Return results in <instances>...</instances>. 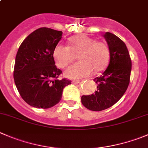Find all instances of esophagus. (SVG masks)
<instances>
[{
  "mask_svg": "<svg viewBox=\"0 0 148 148\" xmlns=\"http://www.w3.org/2000/svg\"><path fill=\"white\" fill-rule=\"evenodd\" d=\"M79 82H80L79 80H73V81H72V83L74 84H78Z\"/></svg>",
  "mask_w": 148,
  "mask_h": 148,
  "instance_id": "1",
  "label": "esophagus"
}]
</instances>
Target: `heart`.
<instances>
[{
	"mask_svg": "<svg viewBox=\"0 0 148 148\" xmlns=\"http://www.w3.org/2000/svg\"><path fill=\"white\" fill-rule=\"evenodd\" d=\"M69 46L57 45L53 51L56 64L66 68L78 54L80 61L70 66L65 71L67 78L78 79L88 76L94 71L103 70L108 64L110 51L108 45L102 41L85 35L73 36L69 40Z\"/></svg>",
	"mask_w": 148,
	"mask_h": 148,
	"instance_id": "b5f03b06",
	"label": "heart"
}]
</instances>
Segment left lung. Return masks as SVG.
<instances>
[{
  "label": "left lung",
  "mask_w": 148,
  "mask_h": 148,
  "mask_svg": "<svg viewBox=\"0 0 148 148\" xmlns=\"http://www.w3.org/2000/svg\"><path fill=\"white\" fill-rule=\"evenodd\" d=\"M110 51L109 65L94 78L97 84L94 94L81 97L83 105L93 111H101L115 105L126 92L130 82L132 60L124 42L107 32L104 35Z\"/></svg>",
  "instance_id": "1"
}]
</instances>
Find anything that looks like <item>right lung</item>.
<instances>
[{"mask_svg": "<svg viewBox=\"0 0 148 148\" xmlns=\"http://www.w3.org/2000/svg\"><path fill=\"white\" fill-rule=\"evenodd\" d=\"M62 32L48 27L33 31L23 40L15 59L14 79L22 99L37 108H51L60 102L67 78L59 79L62 71L55 65L53 51Z\"/></svg>", "mask_w": 148, "mask_h": 148, "instance_id": "obj_1", "label": "right lung"}]
</instances>
